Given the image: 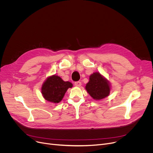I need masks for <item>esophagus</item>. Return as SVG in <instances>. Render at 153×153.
<instances>
[{
    "mask_svg": "<svg viewBox=\"0 0 153 153\" xmlns=\"http://www.w3.org/2000/svg\"><path fill=\"white\" fill-rule=\"evenodd\" d=\"M81 85V83L80 81H76L75 83V86H78V87H79V86H80Z\"/></svg>",
    "mask_w": 153,
    "mask_h": 153,
    "instance_id": "1",
    "label": "esophagus"
}]
</instances>
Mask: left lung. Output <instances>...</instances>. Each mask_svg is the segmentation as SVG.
<instances>
[{
	"label": "left lung",
	"instance_id": "left-lung-1",
	"mask_svg": "<svg viewBox=\"0 0 153 153\" xmlns=\"http://www.w3.org/2000/svg\"><path fill=\"white\" fill-rule=\"evenodd\" d=\"M86 89L89 94L95 100H99L108 96L110 92L109 81L99 72H95L89 76Z\"/></svg>",
	"mask_w": 153,
	"mask_h": 153
}]
</instances>
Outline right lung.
<instances>
[{
  "label": "right lung",
  "instance_id": "right-lung-1",
  "mask_svg": "<svg viewBox=\"0 0 153 153\" xmlns=\"http://www.w3.org/2000/svg\"><path fill=\"white\" fill-rule=\"evenodd\" d=\"M73 85L69 81H64L57 75L48 77L42 86V94L44 99L50 102L57 103L63 99L68 88Z\"/></svg>",
  "mask_w": 153,
  "mask_h": 153
}]
</instances>
